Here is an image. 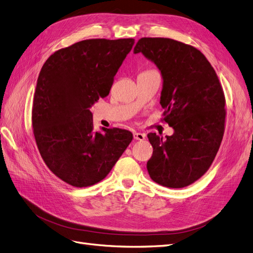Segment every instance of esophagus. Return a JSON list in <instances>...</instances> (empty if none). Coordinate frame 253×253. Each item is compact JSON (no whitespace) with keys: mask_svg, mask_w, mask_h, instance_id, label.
<instances>
[{"mask_svg":"<svg viewBox=\"0 0 253 253\" xmlns=\"http://www.w3.org/2000/svg\"><path fill=\"white\" fill-rule=\"evenodd\" d=\"M145 138V135L142 133H134V139L142 141Z\"/></svg>","mask_w":253,"mask_h":253,"instance_id":"esophagus-1","label":"esophagus"}]
</instances>
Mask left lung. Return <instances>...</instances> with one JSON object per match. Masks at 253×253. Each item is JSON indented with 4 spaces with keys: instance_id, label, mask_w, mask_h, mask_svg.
Instances as JSON below:
<instances>
[{
    "instance_id": "1",
    "label": "left lung",
    "mask_w": 253,
    "mask_h": 253,
    "mask_svg": "<svg viewBox=\"0 0 253 253\" xmlns=\"http://www.w3.org/2000/svg\"><path fill=\"white\" fill-rule=\"evenodd\" d=\"M142 52L162 72V119L174 128L164 139L149 133L153 147L150 177L168 188H183L200 179L215 158L225 132L226 98L217 75L197 48L169 38H141Z\"/></svg>"
}]
</instances>
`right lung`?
<instances>
[{"label":"right lung","instance_id":"right-lung-1","mask_svg":"<svg viewBox=\"0 0 253 253\" xmlns=\"http://www.w3.org/2000/svg\"><path fill=\"white\" fill-rule=\"evenodd\" d=\"M134 39H88L55 51L41 68L32 122L37 147L61 180L83 188L101 181L133 140L127 129L93 131L90 108L110 94Z\"/></svg>","mask_w":253,"mask_h":253}]
</instances>
